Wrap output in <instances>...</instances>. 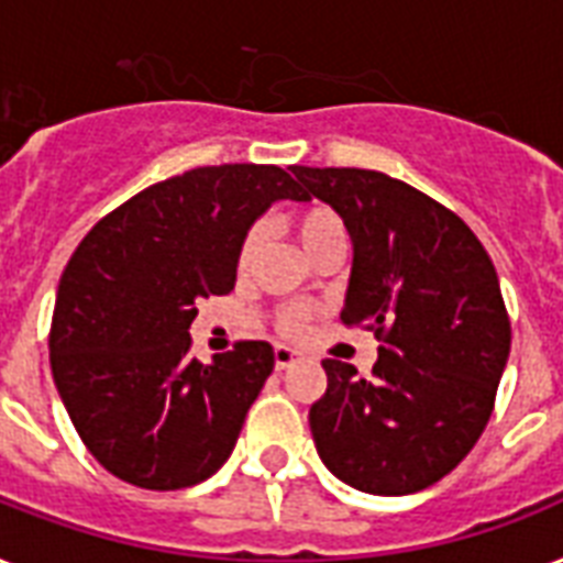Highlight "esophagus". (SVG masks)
<instances>
[{
    "label": "esophagus",
    "mask_w": 563,
    "mask_h": 563,
    "mask_svg": "<svg viewBox=\"0 0 563 563\" xmlns=\"http://www.w3.org/2000/svg\"><path fill=\"white\" fill-rule=\"evenodd\" d=\"M303 362V356H300L298 351H291V347H274V368L277 371H286L291 368V365H300Z\"/></svg>",
    "instance_id": "esophagus-1"
}]
</instances>
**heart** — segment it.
<instances>
[{
    "label": "heart",
    "mask_w": 563,
    "mask_h": 563,
    "mask_svg": "<svg viewBox=\"0 0 563 563\" xmlns=\"http://www.w3.org/2000/svg\"><path fill=\"white\" fill-rule=\"evenodd\" d=\"M291 230H295V236L303 245L307 254H312L318 245H324L330 239L344 236V224L342 219L335 216L333 210H327V207H307V210H300L295 219H291ZM256 247H260V230H247V236L242 239V247H239V265H247L254 260ZM309 312L300 307H289L283 309L280 316V330L286 335H300L307 330Z\"/></svg>",
    "instance_id": "obj_1"
}]
</instances>
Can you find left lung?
I'll list each match as a JSON object with an SVG mask.
<instances>
[{"instance_id": "left-lung-1", "label": "left lung", "mask_w": 563, "mask_h": 563, "mask_svg": "<svg viewBox=\"0 0 563 563\" xmlns=\"http://www.w3.org/2000/svg\"><path fill=\"white\" fill-rule=\"evenodd\" d=\"M342 216L353 268L342 321L383 339L374 374L324 360L309 429L327 471L376 497L444 479L479 441L511 351L488 251L453 210L371 169L291 166Z\"/></svg>"}]
</instances>
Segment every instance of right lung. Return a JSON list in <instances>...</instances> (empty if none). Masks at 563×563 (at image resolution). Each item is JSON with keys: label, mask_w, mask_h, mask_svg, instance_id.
Here are the masks:
<instances>
[{"label": "right lung", "mask_w": 563, "mask_h": 563, "mask_svg": "<svg viewBox=\"0 0 563 563\" xmlns=\"http://www.w3.org/2000/svg\"><path fill=\"white\" fill-rule=\"evenodd\" d=\"M307 201L280 166H201L143 189L75 247L57 286L48 360L96 462L148 490H180L228 462L274 371L268 342L210 365L189 356L195 300L228 295L239 247L274 201Z\"/></svg>", "instance_id": "right-lung-1"}]
</instances>
